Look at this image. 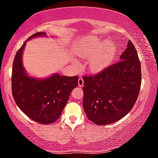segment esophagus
Here are the masks:
<instances>
[{
    "instance_id": "34e87169",
    "label": "esophagus",
    "mask_w": 158,
    "mask_h": 158,
    "mask_svg": "<svg viewBox=\"0 0 158 158\" xmlns=\"http://www.w3.org/2000/svg\"><path fill=\"white\" fill-rule=\"evenodd\" d=\"M78 85L80 87H81L84 85V80H83L82 78H79V80H78Z\"/></svg>"
}]
</instances>
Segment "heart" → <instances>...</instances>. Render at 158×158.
Listing matches in <instances>:
<instances>
[{
	"label": "heart",
	"instance_id": "heart-1",
	"mask_svg": "<svg viewBox=\"0 0 158 158\" xmlns=\"http://www.w3.org/2000/svg\"><path fill=\"white\" fill-rule=\"evenodd\" d=\"M111 45V41H101L97 40L85 42L83 46L81 47L79 51L81 56H92L88 61V68L90 72H100L112 62L114 56L113 51H107Z\"/></svg>",
	"mask_w": 158,
	"mask_h": 158
}]
</instances>
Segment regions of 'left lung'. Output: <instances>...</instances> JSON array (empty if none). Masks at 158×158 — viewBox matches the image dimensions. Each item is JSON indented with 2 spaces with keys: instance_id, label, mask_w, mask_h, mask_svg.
I'll use <instances>...</instances> for the list:
<instances>
[{
  "instance_id": "1",
  "label": "left lung",
  "mask_w": 158,
  "mask_h": 158,
  "mask_svg": "<svg viewBox=\"0 0 158 158\" xmlns=\"http://www.w3.org/2000/svg\"><path fill=\"white\" fill-rule=\"evenodd\" d=\"M83 80V107L89 120L107 125L124 117L133 107L141 85L140 60L132 42L118 62Z\"/></svg>"
}]
</instances>
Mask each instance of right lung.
<instances>
[{"mask_svg":"<svg viewBox=\"0 0 158 158\" xmlns=\"http://www.w3.org/2000/svg\"><path fill=\"white\" fill-rule=\"evenodd\" d=\"M38 37L47 35L45 32H37L26 41ZM26 41L17 51L13 62L12 96L18 107L31 120L49 124L60 117L71 91L78 86L79 77L60 76V73L45 79L30 77L23 64Z\"/></svg>","mask_w":158,"mask_h":158,"instance_id":"obj_1","label":"right lung"}]
</instances>
